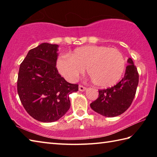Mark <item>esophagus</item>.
Segmentation results:
<instances>
[{"label": "esophagus", "mask_w": 157, "mask_h": 157, "mask_svg": "<svg viewBox=\"0 0 157 157\" xmlns=\"http://www.w3.org/2000/svg\"><path fill=\"white\" fill-rule=\"evenodd\" d=\"M86 87L82 86V85H79V91H84L86 90Z\"/></svg>", "instance_id": "esophagus-1"}]
</instances>
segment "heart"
<instances>
[{"label": "heart", "mask_w": 157, "mask_h": 157, "mask_svg": "<svg viewBox=\"0 0 157 157\" xmlns=\"http://www.w3.org/2000/svg\"><path fill=\"white\" fill-rule=\"evenodd\" d=\"M57 67L63 78L75 82L84 71L94 83L102 88L115 85L125 69V61L118 50L103 46H85L73 50L68 55H61Z\"/></svg>", "instance_id": "heart-1"}]
</instances>
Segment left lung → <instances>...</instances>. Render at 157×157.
<instances>
[{
    "label": "left lung",
    "instance_id": "left-lung-1",
    "mask_svg": "<svg viewBox=\"0 0 157 157\" xmlns=\"http://www.w3.org/2000/svg\"><path fill=\"white\" fill-rule=\"evenodd\" d=\"M123 79L111 88L99 90L97 100L90 104L95 112L105 117H115L124 113L131 105L139 84V73L131 58L127 59Z\"/></svg>",
    "mask_w": 157,
    "mask_h": 157
}]
</instances>
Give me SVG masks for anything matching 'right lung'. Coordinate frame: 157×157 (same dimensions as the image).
Returning <instances> with one entry per match:
<instances>
[{
	"instance_id": "obj_1",
	"label": "right lung",
	"mask_w": 157,
	"mask_h": 157,
	"mask_svg": "<svg viewBox=\"0 0 157 157\" xmlns=\"http://www.w3.org/2000/svg\"><path fill=\"white\" fill-rule=\"evenodd\" d=\"M57 44L42 43L29 50L21 63L17 91L26 111L35 120L52 123L59 120L71 107L69 95L78 85L66 82L56 68Z\"/></svg>"
}]
</instances>
